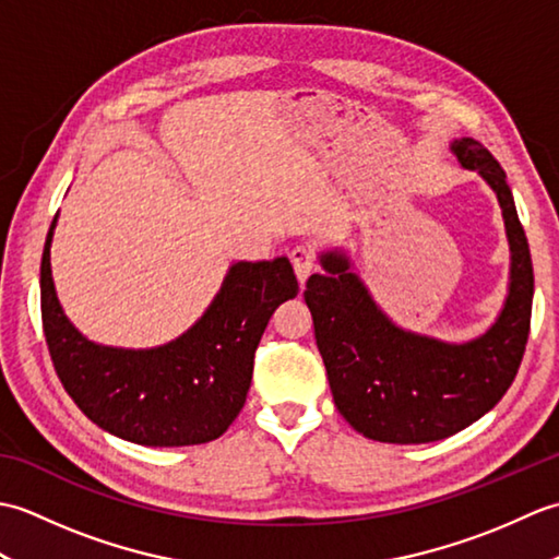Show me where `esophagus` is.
<instances>
[{
	"mask_svg": "<svg viewBox=\"0 0 559 559\" xmlns=\"http://www.w3.org/2000/svg\"><path fill=\"white\" fill-rule=\"evenodd\" d=\"M290 261H293V266H295V273H298L300 283H305L307 276H310V273L317 266V254H314L312 247L298 245V247L290 249Z\"/></svg>",
	"mask_w": 559,
	"mask_h": 559,
	"instance_id": "34e87169",
	"label": "esophagus"
}]
</instances>
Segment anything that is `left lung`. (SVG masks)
<instances>
[{
    "instance_id": "8db88e82",
    "label": "left lung",
    "mask_w": 559,
    "mask_h": 559,
    "mask_svg": "<svg viewBox=\"0 0 559 559\" xmlns=\"http://www.w3.org/2000/svg\"><path fill=\"white\" fill-rule=\"evenodd\" d=\"M451 148L495 189L512 247L507 305L488 334L449 346L394 326L341 254H324L326 273L307 278L305 302L336 408L374 442L425 444L461 432L507 394L526 350L533 266L512 189L480 141L463 136Z\"/></svg>"
}]
</instances>
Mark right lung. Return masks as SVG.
I'll list each match as a JSON object with an SVG mask.
<instances>
[{
    "label": "right lung",
    "mask_w": 559,
    "mask_h": 559,
    "mask_svg": "<svg viewBox=\"0 0 559 559\" xmlns=\"http://www.w3.org/2000/svg\"><path fill=\"white\" fill-rule=\"evenodd\" d=\"M40 264L43 331L59 382L88 420L127 442L189 447L218 439L242 411L254 353L273 310L300 286L286 257L237 261L199 322L168 346H96L57 302L50 240Z\"/></svg>",
    "instance_id": "add662e5"
}]
</instances>
